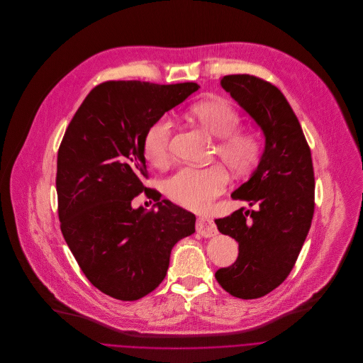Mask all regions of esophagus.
Instances as JSON below:
<instances>
[{
  "mask_svg": "<svg viewBox=\"0 0 363 363\" xmlns=\"http://www.w3.org/2000/svg\"><path fill=\"white\" fill-rule=\"evenodd\" d=\"M196 232L203 238H213L217 235V228L210 217L201 216L196 222Z\"/></svg>",
  "mask_w": 363,
  "mask_h": 363,
  "instance_id": "esophagus-1",
  "label": "esophagus"
}]
</instances>
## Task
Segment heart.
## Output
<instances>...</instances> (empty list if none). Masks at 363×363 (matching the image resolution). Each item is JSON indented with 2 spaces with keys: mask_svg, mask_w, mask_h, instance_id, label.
Returning a JSON list of instances; mask_svg holds the SVG:
<instances>
[{
  "mask_svg": "<svg viewBox=\"0 0 363 363\" xmlns=\"http://www.w3.org/2000/svg\"><path fill=\"white\" fill-rule=\"evenodd\" d=\"M190 114L214 137L216 156L236 176H245L259 163L263 152L260 137L239 128L240 114L222 99H208L194 104ZM173 121L167 116L156 118L144 133L143 153L147 162L163 169L172 160ZM228 173L220 164L208 167H182L164 182V193L176 204L203 211L228 186Z\"/></svg>",
  "mask_w": 363,
  "mask_h": 363,
  "instance_id": "heart-1",
  "label": "heart"
}]
</instances>
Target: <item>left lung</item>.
Returning <instances> with one entry per match:
<instances>
[{
  "label": "left lung",
  "mask_w": 363,
  "mask_h": 363,
  "mask_svg": "<svg viewBox=\"0 0 363 363\" xmlns=\"http://www.w3.org/2000/svg\"><path fill=\"white\" fill-rule=\"evenodd\" d=\"M220 86L256 120L266 135L262 160L233 199L245 207L216 219L220 233L239 243L238 260L216 272V280L239 299H257L294 269L312 225L315 176L311 147L301 123L281 91L249 74H230Z\"/></svg>",
  "instance_id": "left-lung-1"
}]
</instances>
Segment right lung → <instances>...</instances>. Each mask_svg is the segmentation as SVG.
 I'll return each instance as SVG.
<instances>
[{
  "label": "right lung",
  "mask_w": 363,
  "mask_h": 363,
  "mask_svg": "<svg viewBox=\"0 0 363 363\" xmlns=\"http://www.w3.org/2000/svg\"><path fill=\"white\" fill-rule=\"evenodd\" d=\"M199 90L196 83L106 82L69 121L57 156L61 233L86 277L103 294L133 302L166 277L173 246L194 233L193 213L160 200L143 153L147 127ZM145 191L157 211H134Z\"/></svg>",
  "instance_id": "add662e5"
}]
</instances>
